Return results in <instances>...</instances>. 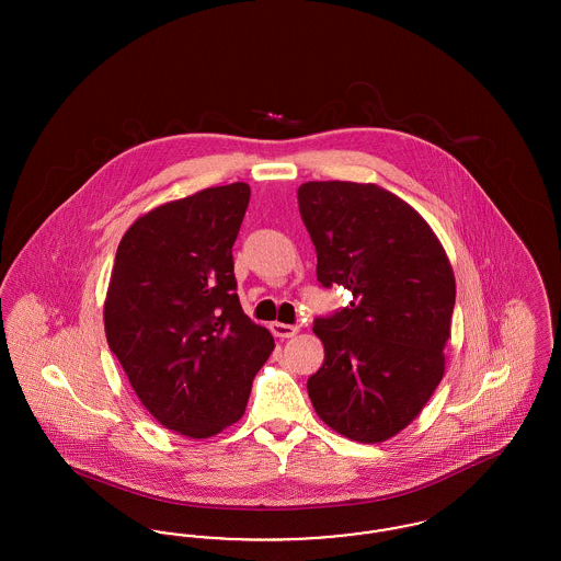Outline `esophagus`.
Returning a JSON list of instances; mask_svg holds the SVG:
<instances>
[{
  "label": "esophagus",
  "instance_id": "esophagus-1",
  "mask_svg": "<svg viewBox=\"0 0 561 561\" xmlns=\"http://www.w3.org/2000/svg\"><path fill=\"white\" fill-rule=\"evenodd\" d=\"M271 332L277 336V339H290L296 332H298V325L293 323H282V321H273L271 323Z\"/></svg>",
  "mask_w": 561,
  "mask_h": 561
}]
</instances>
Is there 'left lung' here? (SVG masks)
<instances>
[{"mask_svg":"<svg viewBox=\"0 0 561 561\" xmlns=\"http://www.w3.org/2000/svg\"><path fill=\"white\" fill-rule=\"evenodd\" d=\"M298 210L321 288L353 294L313 321L325 359L307 380L309 398L341 435L385 442L416 419L444 376L453 267L423 216L378 185L305 183Z\"/></svg>","mask_w":561,"mask_h":561,"instance_id":"left-lung-1","label":"left lung"}]
</instances>
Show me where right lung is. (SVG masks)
<instances>
[{"label":"right lung","instance_id":"obj_1","mask_svg":"<svg viewBox=\"0 0 561 561\" xmlns=\"http://www.w3.org/2000/svg\"><path fill=\"white\" fill-rule=\"evenodd\" d=\"M250 187L204 188L140 216L105 300L108 348L163 427L204 439L238 423L275 347L241 311L233 243Z\"/></svg>","mask_w":561,"mask_h":561}]
</instances>
